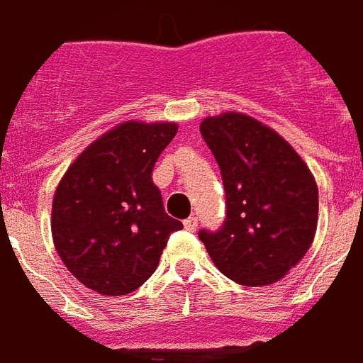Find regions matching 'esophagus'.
Here are the masks:
<instances>
[{"instance_id": "esophagus-1", "label": "esophagus", "mask_w": 363, "mask_h": 363, "mask_svg": "<svg viewBox=\"0 0 363 363\" xmlns=\"http://www.w3.org/2000/svg\"><path fill=\"white\" fill-rule=\"evenodd\" d=\"M182 225L186 231H196L198 229V220L196 218H186V220L182 221Z\"/></svg>"}]
</instances>
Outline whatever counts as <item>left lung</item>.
Masks as SVG:
<instances>
[{"label": "left lung", "mask_w": 363, "mask_h": 363, "mask_svg": "<svg viewBox=\"0 0 363 363\" xmlns=\"http://www.w3.org/2000/svg\"><path fill=\"white\" fill-rule=\"evenodd\" d=\"M200 132L225 186V223L200 231L213 264L243 286H268L309 251L319 218L315 177L291 145L243 112L208 116Z\"/></svg>", "instance_id": "left-lung-1"}]
</instances>
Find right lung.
I'll list each match as a JSON object with an SVG mask.
<instances>
[{"label": "right lung", "instance_id": "obj_1", "mask_svg": "<svg viewBox=\"0 0 363 363\" xmlns=\"http://www.w3.org/2000/svg\"><path fill=\"white\" fill-rule=\"evenodd\" d=\"M177 122L126 120L87 145L52 202V239L85 288L126 296L155 272L179 220L165 213L151 171Z\"/></svg>", "mask_w": 363, "mask_h": 363}]
</instances>
